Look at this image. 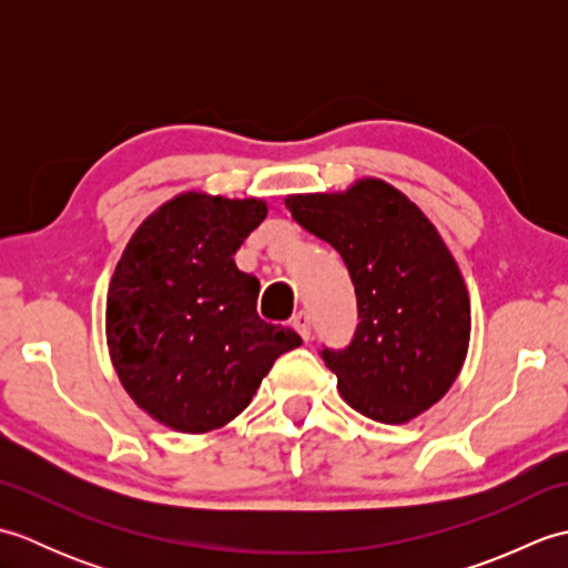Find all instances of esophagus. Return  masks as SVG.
I'll return each mask as SVG.
<instances>
[{
	"label": "esophagus",
	"mask_w": 568,
	"mask_h": 568,
	"mask_svg": "<svg viewBox=\"0 0 568 568\" xmlns=\"http://www.w3.org/2000/svg\"><path fill=\"white\" fill-rule=\"evenodd\" d=\"M293 327H295V332L303 336L305 342H310V336H312V322H310V315L307 312H297V315L293 317Z\"/></svg>",
	"instance_id": "1"
}]
</instances>
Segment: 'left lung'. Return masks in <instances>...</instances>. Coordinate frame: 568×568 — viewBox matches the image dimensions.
Instances as JSON below:
<instances>
[{
	"label": "left lung",
	"instance_id": "8db88e82",
	"mask_svg": "<svg viewBox=\"0 0 568 568\" xmlns=\"http://www.w3.org/2000/svg\"><path fill=\"white\" fill-rule=\"evenodd\" d=\"M293 220L327 241L352 275L358 327L342 352L322 348L344 400L383 425L439 403L468 352L462 271L417 204L378 178L344 192L285 197Z\"/></svg>",
	"mask_w": 568,
	"mask_h": 568
}]
</instances>
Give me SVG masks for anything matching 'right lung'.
Here are the masks:
<instances>
[{
	"label": "right lung",
	"instance_id": "right-lung-1",
	"mask_svg": "<svg viewBox=\"0 0 568 568\" xmlns=\"http://www.w3.org/2000/svg\"><path fill=\"white\" fill-rule=\"evenodd\" d=\"M268 207L183 192L129 239L106 293V346L143 413L185 434L244 413L275 358L303 339L258 317V281L234 253Z\"/></svg>",
	"mask_w": 568,
	"mask_h": 568
}]
</instances>
